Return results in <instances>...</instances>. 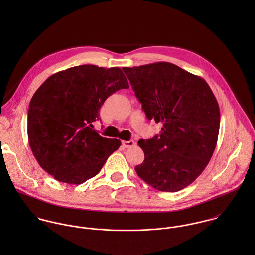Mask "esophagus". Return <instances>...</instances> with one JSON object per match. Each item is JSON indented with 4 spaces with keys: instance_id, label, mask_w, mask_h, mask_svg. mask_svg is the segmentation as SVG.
Returning a JSON list of instances; mask_svg holds the SVG:
<instances>
[{
    "instance_id": "obj_1",
    "label": "esophagus",
    "mask_w": 255,
    "mask_h": 255,
    "mask_svg": "<svg viewBox=\"0 0 255 255\" xmlns=\"http://www.w3.org/2000/svg\"><path fill=\"white\" fill-rule=\"evenodd\" d=\"M122 144L123 146L125 147V148H130V147H132V146L134 145V141L133 140H128V141H123L122 142Z\"/></svg>"
}]
</instances>
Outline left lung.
Here are the masks:
<instances>
[{"mask_svg":"<svg viewBox=\"0 0 255 255\" xmlns=\"http://www.w3.org/2000/svg\"><path fill=\"white\" fill-rule=\"evenodd\" d=\"M148 120L162 123L160 135L140 139L144 161L134 169L152 187L176 192L208 165L218 139V102L200 76L158 62L123 68Z\"/></svg>","mask_w":255,"mask_h":255,"instance_id":"1","label":"left lung"}]
</instances>
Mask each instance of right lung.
<instances>
[{"label": "right lung", "instance_id": "right-lung-1", "mask_svg": "<svg viewBox=\"0 0 255 255\" xmlns=\"http://www.w3.org/2000/svg\"><path fill=\"white\" fill-rule=\"evenodd\" d=\"M120 68L82 65L54 73L31 98L27 134L40 167L59 182L79 184L95 177L121 140L92 129L105 100L128 88Z\"/></svg>", "mask_w": 255, "mask_h": 255}]
</instances>
